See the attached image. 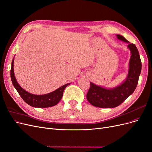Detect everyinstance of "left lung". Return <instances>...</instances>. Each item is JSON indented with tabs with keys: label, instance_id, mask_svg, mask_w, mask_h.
I'll list each match as a JSON object with an SVG mask.
<instances>
[{
	"label": "left lung",
	"instance_id": "1",
	"mask_svg": "<svg viewBox=\"0 0 152 152\" xmlns=\"http://www.w3.org/2000/svg\"><path fill=\"white\" fill-rule=\"evenodd\" d=\"M119 40L129 42L121 35H117ZM128 48L131 56L128 77L122 84L115 88L107 90L90 82V88L86 94V99L90 104L100 108H114L121 105L128 98L137 86L141 71V61L138 48L134 44L129 43Z\"/></svg>",
	"mask_w": 152,
	"mask_h": 152
}]
</instances>
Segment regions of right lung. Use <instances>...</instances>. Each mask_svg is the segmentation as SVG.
I'll return each mask as SVG.
<instances>
[{
  "instance_id": "add662e5",
  "label": "right lung",
  "mask_w": 152,
  "mask_h": 152,
  "mask_svg": "<svg viewBox=\"0 0 152 152\" xmlns=\"http://www.w3.org/2000/svg\"><path fill=\"white\" fill-rule=\"evenodd\" d=\"M14 59L12 61L11 69V77L12 82V85L15 88L19 95L25 102L26 104L33 107H38V108H46L57 105L62 99L64 90L66 88L70 85L67 83L59 88L53 91L48 94L42 95H37L31 94L30 93L23 89L18 83L14 73Z\"/></svg>"
}]
</instances>
